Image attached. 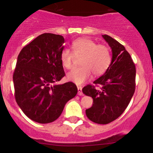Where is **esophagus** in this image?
<instances>
[{
  "label": "esophagus",
  "instance_id": "34e87169",
  "mask_svg": "<svg viewBox=\"0 0 153 153\" xmlns=\"http://www.w3.org/2000/svg\"><path fill=\"white\" fill-rule=\"evenodd\" d=\"M78 94L79 95V96H82V87L81 86H78Z\"/></svg>",
  "mask_w": 153,
  "mask_h": 153
}]
</instances>
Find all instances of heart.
<instances>
[{"label": "heart", "mask_w": 153, "mask_h": 153, "mask_svg": "<svg viewBox=\"0 0 153 153\" xmlns=\"http://www.w3.org/2000/svg\"><path fill=\"white\" fill-rule=\"evenodd\" d=\"M71 50L64 49L60 54L62 65L71 69L75 57H80V67L74 68L67 74V79L77 85H81L91 78V73L96 76L103 75L111 62L109 48L104 45H98L94 40L80 38L73 42Z\"/></svg>", "instance_id": "obj_1"}]
</instances>
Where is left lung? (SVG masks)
<instances>
[{
	"mask_svg": "<svg viewBox=\"0 0 153 153\" xmlns=\"http://www.w3.org/2000/svg\"><path fill=\"white\" fill-rule=\"evenodd\" d=\"M112 51V59L106 73L82 88L93 98V106L85 110L87 117L96 124H106L122 114L135 91V65L125 47L108 35H103ZM100 85V89L96 86Z\"/></svg>",
	"mask_w": 153,
	"mask_h": 153,
	"instance_id": "obj_1",
	"label": "left lung"
}]
</instances>
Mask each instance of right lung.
Segmentation results:
<instances>
[{"label": "right lung", "mask_w": 153, "mask_h": 153, "mask_svg": "<svg viewBox=\"0 0 153 153\" xmlns=\"http://www.w3.org/2000/svg\"><path fill=\"white\" fill-rule=\"evenodd\" d=\"M64 43L61 35L45 33L26 45L17 58L13 75L16 101L29 119L40 124L55 121L78 93L72 82L54 84L65 75L60 61Z\"/></svg>", "instance_id": "obj_1"}]
</instances>
